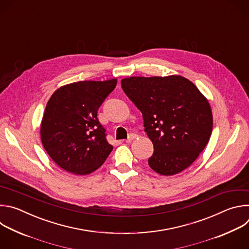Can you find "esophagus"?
<instances>
[{
	"mask_svg": "<svg viewBox=\"0 0 249 249\" xmlns=\"http://www.w3.org/2000/svg\"><path fill=\"white\" fill-rule=\"evenodd\" d=\"M136 137H137V135H136V134H131L125 142H126V143H128V144H129V143H131V142H132Z\"/></svg>",
	"mask_w": 249,
	"mask_h": 249,
	"instance_id": "obj_1",
	"label": "esophagus"
}]
</instances>
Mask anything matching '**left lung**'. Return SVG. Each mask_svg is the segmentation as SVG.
Instances as JSON below:
<instances>
[{"mask_svg":"<svg viewBox=\"0 0 249 249\" xmlns=\"http://www.w3.org/2000/svg\"><path fill=\"white\" fill-rule=\"evenodd\" d=\"M121 87L143 114L145 132L154 145L149 165L161 175L187 168L205 149L213 129L208 100L181 76L132 77Z\"/></svg>","mask_w":249,"mask_h":249,"instance_id":"8db88e82","label":"left lung"}]
</instances>
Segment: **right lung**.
Masks as SVG:
<instances>
[{"label": "right lung", "instance_id": "right-lung-1", "mask_svg": "<svg viewBox=\"0 0 249 249\" xmlns=\"http://www.w3.org/2000/svg\"><path fill=\"white\" fill-rule=\"evenodd\" d=\"M116 84V79L73 83L58 89L48 100L40 128L42 145L66 171L89 174L111 153L97 110Z\"/></svg>", "mask_w": 249, "mask_h": 249}]
</instances>
